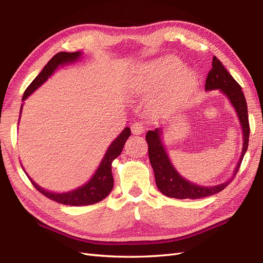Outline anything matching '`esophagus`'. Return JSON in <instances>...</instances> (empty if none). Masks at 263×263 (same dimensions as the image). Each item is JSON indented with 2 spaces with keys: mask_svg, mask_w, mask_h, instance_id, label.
Here are the masks:
<instances>
[{
  "mask_svg": "<svg viewBox=\"0 0 263 263\" xmlns=\"http://www.w3.org/2000/svg\"><path fill=\"white\" fill-rule=\"evenodd\" d=\"M146 130V126L142 122H135L132 125V133L134 135H141Z\"/></svg>",
  "mask_w": 263,
  "mask_h": 263,
  "instance_id": "esophagus-1",
  "label": "esophagus"
}]
</instances>
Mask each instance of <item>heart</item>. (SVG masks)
I'll return each mask as SVG.
<instances>
[{
    "label": "heart",
    "instance_id": "b5f03b06",
    "mask_svg": "<svg viewBox=\"0 0 263 263\" xmlns=\"http://www.w3.org/2000/svg\"><path fill=\"white\" fill-rule=\"evenodd\" d=\"M182 62L174 57H164L147 65L145 79L149 84L159 86L166 82L163 101L177 104L187 98L197 84V73L192 69H182Z\"/></svg>",
    "mask_w": 263,
    "mask_h": 263
}]
</instances>
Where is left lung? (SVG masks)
<instances>
[{"instance_id": "obj_1", "label": "left lung", "mask_w": 263, "mask_h": 263, "mask_svg": "<svg viewBox=\"0 0 263 263\" xmlns=\"http://www.w3.org/2000/svg\"><path fill=\"white\" fill-rule=\"evenodd\" d=\"M205 90H220L226 95L227 99L235 107L238 118H239L241 124L243 137L242 153L240 159L238 161L232 179L229 181L214 186L197 185L195 183H192L185 180L184 178H182L179 172H177V170L174 169V166L172 165L162 145V130L159 128L155 130H149L146 135V140L148 142L149 160L155 172L157 187L165 196L180 198V200H184V198L195 200V198H202L220 192V191L224 190L232 182V180L237 174L238 170L240 168L247 148H248L250 127L248 118V107H247L245 94L241 91V86L236 82L235 79L225 69V67L222 66V63L220 62V60L217 59V57H213L212 69L208 74V78H206Z\"/></svg>"}]
</instances>
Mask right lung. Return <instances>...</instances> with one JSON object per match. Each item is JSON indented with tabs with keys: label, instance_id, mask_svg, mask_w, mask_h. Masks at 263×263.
Returning <instances> with one entry per match:
<instances>
[{
	"label": "right lung",
	"instance_id": "add662e5",
	"mask_svg": "<svg viewBox=\"0 0 263 263\" xmlns=\"http://www.w3.org/2000/svg\"><path fill=\"white\" fill-rule=\"evenodd\" d=\"M80 55H81V52L79 51L77 52L61 51V52H58L57 54H54L53 57L48 61V63L44 67L42 72L39 73L34 79V81L28 85L25 92H24L22 100L23 101L26 100L31 93H33L35 90H37L38 87L53 73V71L60 65H66V63L73 62L80 58ZM129 136H130V128L126 127V128L119 134V136L108 147L104 158L102 159L99 168L93 174L92 179L87 182L86 184L80 186L77 190L70 191V192H67V193H52V192H49V191L44 190L41 186H38L29 177L28 179L30 180L31 184L36 187L37 191H39V192L44 194L46 197H48L50 200L57 203L71 205V206L92 205V204L98 203L102 200H104L113 189L114 179L112 174V162L115 158H117L119 155H121L125 142L127 139H128Z\"/></svg>",
	"mask_w": 263,
	"mask_h": 263
}]
</instances>
